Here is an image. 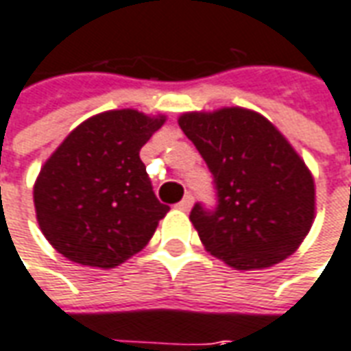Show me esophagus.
Masks as SVG:
<instances>
[{"mask_svg": "<svg viewBox=\"0 0 351 351\" xmlns=\"http://www.w3.org/2000/svg\"><path fill=\"white\" fill-rule=\"evenodd\" d=\"M192 205H193V197L190 195V193H188V195H184L182 201H180V203H178L176 207H178L180 210H190V209H192Z\"/></svg>", "mask_w": 351, "mask_h": 351, "instance_id": "obj_1", "label": "esophagus"}]
</instances>
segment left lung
<instances>
[{
	"label": "left lung",
	"instance_id": "8db88e82",
	"mask_svg": "<svg viewBox=\"0 0 351 351\" xmlns=\"http://www.w3.org/2000/svg\"><path fill=\"white\" fill-rule=\"evenodd\" d=\"M215 178L217 207L190 213L205 249L235 269L285 261L315 217L310 169L268 119L247 108L188 112L178 117Z\"/></svg>",
	"mask_w": 351,
	"mask_h": 351
}]
</instances>
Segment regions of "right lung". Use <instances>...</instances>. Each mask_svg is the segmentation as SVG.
<instances>
[{"label": "right lung", "mask_w": 351, "mask_h": 351, "mask_svg": "<svg viewBox=\"0 0 351 351\" xmlns=\"http://www.w3.org/2000/svg\"><path fill=\"white\" fill-rule=\"evenodd\" d=\"M165 123L138 110H110L77 125L34 184L36 217L68 261L116 268L142 251L167 215L154 193L141 148Z\"/></svg>", "instance_id": "1"}]
</instances>
